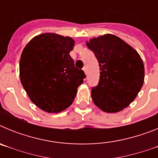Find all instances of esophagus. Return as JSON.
Returning <instances> with one entry per match:
<instances>
[{
    "label": "esophagus",
    "mask_w": 158,
    "mask_h": 158,
    "mask_svg": "<svg viewBox=\"0 0 158 158\" xmlns=\"http://www.w3.org/2000/svg\"><path fill=\"white\" fill-rule=\"evenodd\" d=\"M83 70H84V72L85 73V74H86V73H87V72H86V67H84Z\"/></svg>",
    "instance_id": "34e87169"
}]
</instances>
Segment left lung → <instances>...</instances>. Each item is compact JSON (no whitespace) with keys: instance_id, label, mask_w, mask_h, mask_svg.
Masks as SVG:
<instances>
[{"instance_id":"obj_1","label":"left lung","mask_w":158,"mask_h":158,"mask_svg":"<svg viewBox=\"0 0 158 158\" xmlns=\"http://www.w3.org/2000/svg\"><path fill=\"white\" fill-rule=\"evenodd\" d=\"M100 66L98 85L92 88V98L102 111H120L128 107L142 89L144 65L135 49L114 35L93 38L86 43Z\"/></svg>"}]
</instances>
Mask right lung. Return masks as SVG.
I'll list each match as a JSON object with an SVG mask.
<instances>
[{"instance_id": "obj_1", "label": "right lung", "mask_w": 158, "mask_h": 158, "mask_svg": "<svg viewBox=\"0 0 158 158\" xmlns=\"http://www.w3.org/2000/svg\"><path fill=\"white\" fill-rule=\"evenodd\" d=\"M73 47L72 38L44 33L33 38L22 52V85L31 100L47 112L58 113L69 107L85 77L69 55Z\"/></svg>"}]
</instances>
